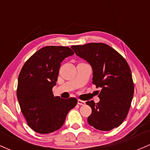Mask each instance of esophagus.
<instances>
[{"mask_svg":"<svg viewBox=\"0 0 150 150\" xmlns=\"http://www.w3.org/2000/svg\"><path fill=\"white\" fill-rule=\"evenodd\" d=\"M77 104L79 105H85V102L84 101L80 100V99H77Z\"/></svg>","mask_w":150,"mask_h":150,"instance_id":"obj_1","label":"esophagus"}]
</instances>
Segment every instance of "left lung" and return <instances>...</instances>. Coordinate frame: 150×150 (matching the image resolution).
<instances>
[{
    "label": "left lung",
    "mask_w": 150,
    "mask_h": 150,
    "mask_svg": "<svg viewBox=\"0 0 150 150\" xmlns=\"http://www.w3.org/2000/svg\"><path fill=\"white\" fill-rule=\"evenodd\" d=\"M71 48L91 65L92 83L101 89L98 95L99 103L86 102L92 108L88 123L103 131L117 128L126 118L133 97L134 83L128 63L116 50L104 43H89Z\"/></svg>",
    "instance_id": "1"
}]
</instances>
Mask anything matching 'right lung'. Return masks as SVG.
<instances>
[{"label": "right lung", "instance_id": "obj_1", "mask_svg": "<svg viewBox=\"0 0 150 150\" xmlns=\"http://www.w3.org/2000/svg\"><path fill=\"white\" fill-rule=\"evenodd\" d=\"M74 54L67 46L43 47L25 62L18 77L17 97L27 123L34 131L48 134L63 126L76 106L75 98L53 96L61 62Z\"/></svg>", "mask_w": 150, "mask_h": 150}]
</instances>
